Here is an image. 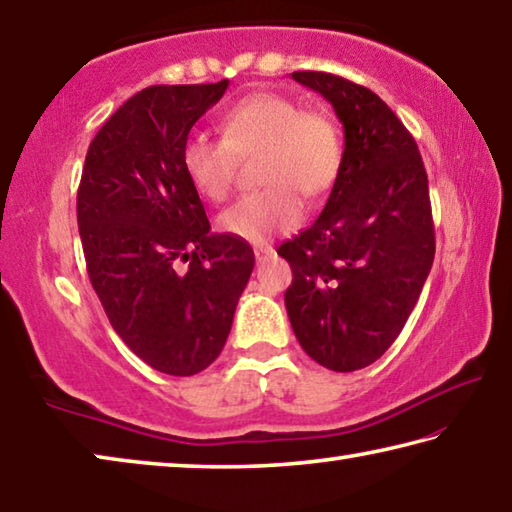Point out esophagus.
Returning <instances> with one entry per match:
<instances>
[{
	"label": "esophagus",
	"instance_id": "esophagus-1",
	"mask_svg": "<svg viewBox=\"0 0 512 512\" xmlns=\"http://www.w3.org/2000/svg\"><path fill=\"white\" fill-rule=\"evenodd\" d=\"M274 254V249L270 245H256L254 247V256L256 261H265V258H270Z\"/></svg>",
	"mask_w": 512,
	"mask_h": 512
}]
</instances>
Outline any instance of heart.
<instances>
[{
    "label": "heart",
    "mask_w": 512,
    "mask_h": 512,
    "mask_svg": "<svg viewBox=\"0 0 512 512\" xmlns=\"http://www.w3.org/2000/svg\"><path fill=\"white\" fill-rule=\"evenodd\" d=\"M222 140L190 133L181 147V167L201 197L224 201L236 183L240 161L261 154L258 181L267 186L242 197L220 215L226 236L263 242L297 229L304 199L329 195L340 177L345 147L331 115L304 111L279 92H254L220 115Z\"/></svg>",
    "instance_id": "1"
}]
</instances>
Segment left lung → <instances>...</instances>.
<instances>
[{
  "label": "left lung",
  "instance_id": "left-lung-1",
  "mask_svg": "<svg viewBox=\"0 0 512 512\" xmlns=\"http://www.w3.org/2000/svg\"><path fill=\"white\" fill-rule=\"evenodd\" d=\"M292 79L331 102L345 161L313 226L276 249L292 270L288 317L315 363L363 370L397 340L431 272L429 179L415 138L370 88L329 72Z\"/></svg>",
  "mask_w": 512,
  "mask_h": 512
}]
</instances>
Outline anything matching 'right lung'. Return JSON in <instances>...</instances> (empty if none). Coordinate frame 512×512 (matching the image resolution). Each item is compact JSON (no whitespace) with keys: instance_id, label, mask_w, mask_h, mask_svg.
Masks as SVG:
<instances>
[{"instance_id":"add662e5","label":"right lung","mask_w":512,"mask_h":512,"mask_svg":"<svg viewBox=\"0 0 512 512\" xmlns=\"http://www.w3.org/2000/svg\"><path fill=\"white\" fill-rule=\"evenodd\" d=\"M229 81L149 86L92 138L77 222L108 322L154 370L192 376L220 356L254 270L247 240L211 233L181 147Z\"/></svg>"}]
</instances>
